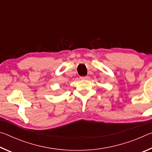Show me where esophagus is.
<instances>
[{"mask_svg": "<svg viewBox=\"0 0 152 152\" xmlns=\"http://www.w3.org/2000/svg\"><path fill=\"white\" fill-rule=\"evenodd\" d=\"M87 78H88V76H87L80 77V79H82V80H85V79H87Z\"/></svg>", "mask_w": 152, "mask_h": 152, "instance_id": "obj_1", "label": "esophagus"}]
</instances>
